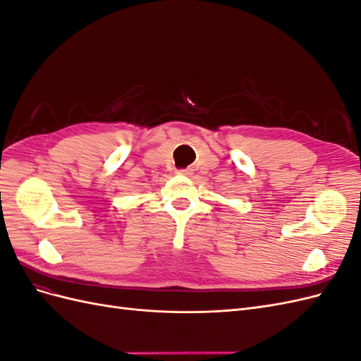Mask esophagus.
<instances>
[{"label":"esophagus","mask_w":361,"mask_h":361,"mask_svg":"<svg viewBox=\"0 0 361 361\" xmlns=\"http://www.w3.org/2000/svg\"><path fill=\"white\" fill-rule=\"evenodd\" d=\"M192 169L188 167V169H183V170H178V174H183V176H191L192 174Z\"/></svg>","instance_id":"34e87169"}]
</instances>
